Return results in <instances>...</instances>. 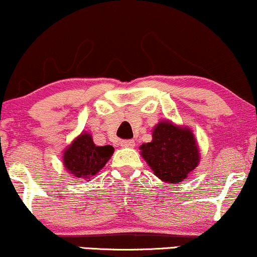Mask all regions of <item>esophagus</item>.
Wrapping results in <instances>:
<instances>
[{"instance_id": "34e87169", "label": "esophagus", "mask_w": 257, "mask_h": 257, "mask_svg": "<svg viewBox=\"0 0 257 257\" xmlns=\"http://www.w3.org/2000/svg\"><path fill=\"white\" fill-rule=\"evenodd\" d=\"M120 146L123 147V148H134L135 147V141H132V140L121 141V142H120Z\"/></svg>"}]
</instances>
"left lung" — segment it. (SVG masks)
Listing matches in <instances>:
<instances>
[{
    "instance_id": "obj_1",
    "label": "left lung",
    "mask_w": 257,
    "mask_h": 257,
    "mask_svg": "<svg viewBox=\"0 0 257 257\" xmlns=\"http://www.w3.org/2000/svg\"><path fill=\"white\" fill-rule=\"evenodd\" d=\"M152 136V142L140 147L142 158L162 182H184L201 160L200 148L192 130L176 125L170 120H160L153 128Z\"/></svg>"
}]
</instances>
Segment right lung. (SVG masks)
Masks as SVG:
<instances>
[{"instance_id":"obj_1","label":"right lung","mask_w":257,"mask_h":257,"mask_svg":"<svg viewBox=\"0 0 257 257\" xmlns=\"http://www.w3.org/2000/svg\"><path fill=\"white\" fill-rule=\"evenodd\" d=\"M114 154L111 146L97 147L89 132L83 131L63 150V167L77 179L90 182Z\"/></svg>"}]
</instances>
